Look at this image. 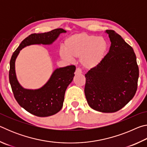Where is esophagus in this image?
Segmentation results:
<instances>
[{"label": "esophagus", "instance_id": "34e87169", "mask_svg": "<svg viewBox=\"0 0 147 147\" xmlns=\"http://www.w3.org/2000/svg\"><path fill=\"white\" fill-rule=\"evenodd\" d=\"M82 71L80 69H76L75 71V74H81Z\"/></svg>", "mask_w": 147, "mask_h": 147}]
</instances>
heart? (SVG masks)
Returning a JSON list of instances; mask_svg holds the SVG:
<instances>
[{
    "instance_id": "b5f03b06",
    "label": "heart",
    "mask_w": 147,
    "mask_h": 147,
    "mask_svg": "<svg viewBox=\"0 0 147 147\" xmlns=\"http://www.w3.org/2000/svg\"><path fill=\"white\" fill-rule=\"evenodd\" d=\"M59 55L67 61L80 58L82 67L86 70L95 69L105 58L108 45L105 39L86 32L72 35L65 39Z\"/></svg>"
}]
</instances>
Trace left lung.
Segmentation results:
<instances>
[{"label": "left lung", "instance_id": "obj_1", "mask_svg": "<svg viewBox=\"0 0 147 147\" xmlns=\"http://www.w3.org/2000/svg\"><path fill=\"white\" fill-rule=\"evenodd\" d=\"M105 32L110 39V49L97 67L85 74L84 93L92 109L113 113L125 106L135 95L139 68L132 47L114 30Z\"/></svg>", "mask_w": 147, "mask_h": 147}]
</instances>
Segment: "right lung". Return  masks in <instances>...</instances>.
Segmentation results:
<instances>
[{"mask_svg": "<svg viewBox=\"0 0 147 147\" xmlns=\"http://www.w3.org/2000/svg\"><path fill=\"white\" fill-rule=\"evenodd\" d=\"M67 32L62 28L41 34H32L21 42L13 53L9 63V80L15 98L28 112L41 117L53 115L61 110L65 93L73 81L76 67L69 65L56 69L49 80L39 89L24 88L17 78L16 61L20 51L32 45H49L55 41L61 33Z\"/></svg>", "mask_w": 147, "mask_h": 147, "instance_id": "right-lung-1", "label": "right lung"}]
</instances>
